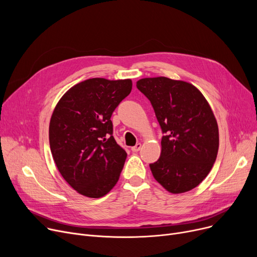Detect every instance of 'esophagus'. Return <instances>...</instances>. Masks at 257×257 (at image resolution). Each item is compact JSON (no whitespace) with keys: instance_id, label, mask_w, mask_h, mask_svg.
<instances>
[{"instance_id":"1","label":"esophagus","mask_w":257,"mask_h":257,"mask_svg":"<svg viewBox=\"0 0 257 257\" xmlns=\"http://www.w3.org/2000/svg\"><path fill=\"white\" fill-rule=\"evenodd\" d=\"M141 148H142V144H137L136 146L131 148V151L132 152H139L141 150Z\"/></svg>"}]
</instances>
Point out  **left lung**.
Masks as SVG:
<instances>
[{
    "label": "left lung",
    "mask_w": 257,
    "mask_h": 257,
    "mask_svg": "<svg viewBox=\"0 0 257 257\" xmlns=\"http://www.w3.org/2000/svg\"><path fill=\"white\" fill-rule=\"evenodd\" d=\"M137 87L149 99L164 137L158 160L150 165L155 180L172 194L198 186L219 150V128L211 108L193 84L167 77L144 78Z\"/></svg>",
    "instance_id": "8db88e82"
}]
</instances>
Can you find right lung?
<instances>
[{
  "mask_svg": "<svg viewBox=\"0 0 257 257\" xmlns=\"http://www.w3.org/2000/svg\"><path fill=\"white\" fill-rule=\"evenodd\" d=\"M132 81L92 78L67 90L53 111L50 148L61 176L79 194L101 198L116 184L127 157L112 136V112Z\"/></svg>",
  "mask_w": 257,
  "mask_h": 257,
  "instance_id": "1",
  "label": "right lung"
}]
</instances>
